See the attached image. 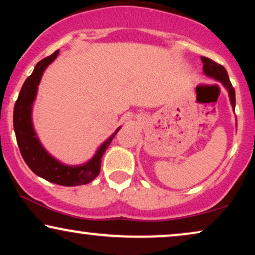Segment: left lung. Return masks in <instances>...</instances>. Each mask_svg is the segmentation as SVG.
Here are the masks:
<instances>
[{
    "mask_svg": "<svg viewBox=\"0 0 255 255\" xmlns=\"http://www.w3.org/2000/svg\"><path fill=\"white\" fill-rule=\"evenodd\" d=\"M202 62H203V73L209 78H212L216 81L221 82L223 87L228 90L229 93V97H230V102H231L232 109L235 110L236 108V93H235V88H233L231 82H230L228 72L226 69L223 67L222 65L217 64L211 59L205 58V57H201Z\"/></svg>",
    "mask_w": 255,
    "mask_h": 255,
    "instance_id": "8db88e82",
    "label": "left lung"
}]
</instances>
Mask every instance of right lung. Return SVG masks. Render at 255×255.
Instances as JSON below:
<instances>
[{
    "label": "right lung",
    "mask_w": 255,
    "mask_h": 255,
    "mask_svg": "<svg viewBox=\"0 0 255 255\" xmlns=\"http://www.w3.org/2000/svg\"><path fill=\"white\" fill-rule=\"evenodd\" d=\"M58 54L59 50L38 62L32 74L24 82L13 108V130L20 154L36 175L60 186L75 187L92 182L99 175L104 152L120 131L121 127L100 145L93 158L82 165H66L45 149L33 128L32 109L41 76L47 66L55 60Z\"/></svg>",
    "instance_id": "1"
}]
</instances>
